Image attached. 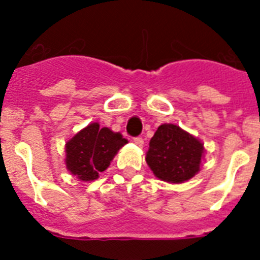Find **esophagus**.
<instances>
[{
  "label": "esophagus",
  "mask_w": 260,
  "mask_h": 260,
  "mask_svg": "<svg viewBox=\"0 0 260 260\" xmlns=\"http://www.w3.org/2000/svg\"><path fill=\"white\" fill-rule=\"evenodd\" d=\"M133 141H134V143L138 144L139 147H142L144 144V141H143V138H142V137H135Z\"/></svg>",
  "instance_id": "esophagus-1"
}]
</instances>
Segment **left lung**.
<instances>
[{
	"label": "left lung",
	"mask_w": 260,
	"mask_h": 260,
	"mask_svg": "<svg viewBox=\"0 0 260 260\" xmlns=\"http://www.w3.org/2000/svg\"><path fill=\"white\" fill-rule=\"evenodd\" d=\"M203 151L197 138L177 125L165 123L151 138L146 161L157 178L181 183L198 173Z\"/></svg>",
	"instance_id": "1"
}]
</instances>
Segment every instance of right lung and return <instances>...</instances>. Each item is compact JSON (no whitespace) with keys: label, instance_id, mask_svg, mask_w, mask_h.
Masks as SVG:
<instances>
[{"label":"right lung","instance_id":"add662e5","mask_svg":"<svg viewBox=\"0 0 260 260\" xmlns=\"http://www.w3.org/2000/svg\"><path fill=\"white\" fill-rule=\"evenodd\" d=\"M127 143L121 133L91 123L66 143V168L80 181H93Z\"/></svg>","mask_w":260,"mask_h":260}]
</instances>
